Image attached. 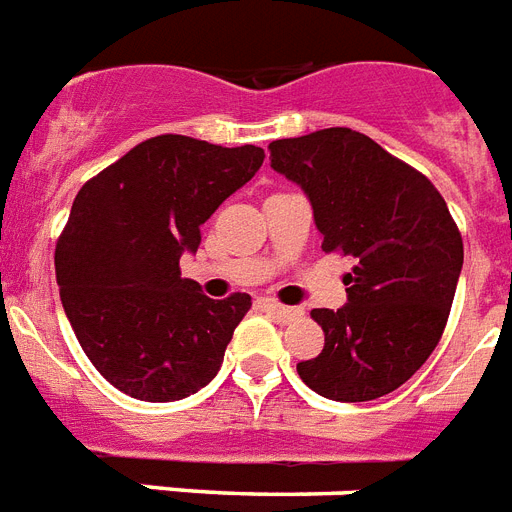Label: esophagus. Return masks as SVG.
Segmentation results:
<instances>
[{
    "mask_svg": "<svg viewBox=\"0 0 512 512\" xmlns=\"http://www.w3.org/2000/svg\"><path fill=\"white\" fill-rule=\"evenodd\" d=\"M264 309H267V312L272 314L277 322H282V325H285V322H290V320H296V317H298L296 309L277 304V301H269V298H264Z\"/></svg>",
    "mask_w": 512,
    "mask_h": 512,
    "instance_id": "esophagus-1",
    "label": "esophagus"
}]
</instances>
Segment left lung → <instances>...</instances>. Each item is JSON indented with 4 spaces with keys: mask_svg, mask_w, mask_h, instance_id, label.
Here are the masks:
<instances>
[{
    "mask_svg": "<svg viewBox=\"0 0 512 512\" xmlns=\"http://www.w3.org/2000/svg\"><path fill=\"white\" fill-rule=\"evenodd\" d=\"M272 169L314 208L322 251L354 256L349 304L314 309L325 349L298 362L306 386L333 402H370L407 383L447 327L463 237L441 192L367 134L346 126L275 140Z\"/></svg>",
    "mask_w": 512,
    "mask_h": 512,
    "instance_id": "8db88e82",
    "label": "left lung"
}]
</instances>
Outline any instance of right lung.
Wrapping results in <instances>:
<instances>
[{"instance_id":"add662e5","label":"right lung","mask_w":512,"mask_h":512,"mask_svg":"<svg viewBox=\"0 0 512 512\" xmlns=\"http://www.w3.org/2000/svg\"><path fill=\"white\" fill-rule=\"evenodd\" d=\"M261 163L256 145L161 134L81 187L55 275L73 333L110 386L142 402H177L214 380L251 296H203L179 259L198 251L200 224Z\"/></svg>"}]
</instances>
